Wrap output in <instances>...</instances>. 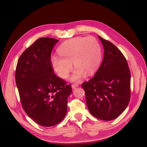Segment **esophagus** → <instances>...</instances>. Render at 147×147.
I'll list each match as a JSON object with an SVG mask.
<instances>
[{
  "mask_svg": "<svg viewBox=\"0 0 147 147\" xmlns=\"http://www.w3.org/2000/svg\"><path fill=\"white\" fill-rule=\"evenodd\" d=\"M78 86V84H76V83H75V84L72 85V89H75V88H76Z\"/></svg>",
  "mask_w": 147,
  "mask_h": 147,
  "instance_id": "obj_1",
  "label": "esophagus"
}]
</instances>
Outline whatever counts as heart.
Wrapping results in <instances>:
<instances>
[{"label":"heart","instance_id":"b5f03b06","mask_svg":"<svg viewBox=\"0 0 147 147\" xmlns=\"http://www.w3.org/2000/svg\"><path fill=\"white\" fill-rule=\"evenodd\" d=\"M60 56H53L51 63L58 75L66 79L72 69L71 81H80L86 74H94L102 60V50L99 41L93 36L76 37L63 42L58 48Z\"/></svg>","mask_w":147,"mask_h":147}]
</instances>
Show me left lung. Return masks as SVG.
<instances>
[{"label": "left lung", "mask_w": 147, "mask_h": 147, "mask_svg": "<svg viewBox=\"0 0 147 147\" xmlns=\"http://www.w3.org/2000/svg\"><path fill=\"white\" fill-rule=\"evenodd\" d=\"M104 59L94 78L84 82L86 103L98 119L111 121L127 108L131 96V74L127 61L115 45L99 36Z\"/></svg>", "instance_id": "obj_1"}]
</instances>
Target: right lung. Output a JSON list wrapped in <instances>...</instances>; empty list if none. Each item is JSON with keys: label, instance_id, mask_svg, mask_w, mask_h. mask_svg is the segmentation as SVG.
<instances>
[{"label": "right lung", "instance_id": "right-lung-1", "mask_svg": "<svg viewBox=\"0 0 147 147\" xmlns=\"http://www.w3.org/2000/svg\"><path fill=\"white\" fill-rule=\"evenodd\" d=\"M59 40L37 39L21 55L15 79L21 104L27 115L43 127L58 124L65 117L70 85L53 73L51 60Z\"/></svg>", "mask_w": 147, "mask_h": 147}]
</instances>
